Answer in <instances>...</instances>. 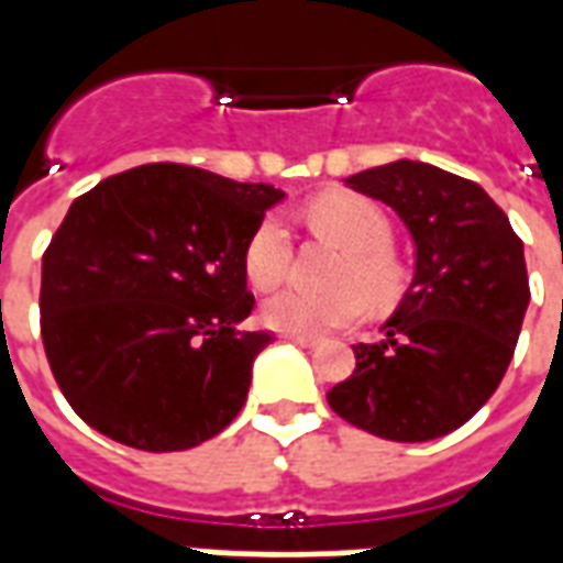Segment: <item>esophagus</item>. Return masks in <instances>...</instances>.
<instances>
[{"label":"esophagus","instance_id":"1","mask_svg":"<svg viewBox=\"0 0 563 563\" xmlns=\"http://www.w3.org/2000/svg\"><path fill=\"white\" fill-rule=\"evenodd\" d=\"M283 341L298 343V346H307V350H313V346H319L317 338H301V334H283Z\"/></svg>","mask_w":563,"mask_h":563}]
</instances>
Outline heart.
I'll use <instances>...</instances> for the list:
<instances>
[{
  "mask_svg": "<svg viewBox=\"0 0 563 563\" xmlns=\"http://www.w3.org/2000/svg\"><path fill=\"white\" fill-rule=\"evenodd\" d=\"M307 220L313 229L334 238L350 258L343 262L341 283L365 289L374 301H386L398 292L401 271L391 258V222L377 208L353 192H329L319 196L307 208ZM292 258L289 229L280 217H265L244 246V274L256 289H271L286 277ZM358 289H338V292L317 295L305 289H280L262 305V322L283 334L319 338L334 329H343L365 313V295Z\"/></svg>",
  "mask_w": 563,
  "mask_h": 563,
  "instance_id": "heart-1",
  "label": "heart"
}]
</instances>
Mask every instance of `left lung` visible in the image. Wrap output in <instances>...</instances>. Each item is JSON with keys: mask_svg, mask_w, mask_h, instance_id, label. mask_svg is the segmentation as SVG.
Returning a JSON list of instances; mask_svg holds the SVG:
<instances>
[{"mask_svg": "<svg viewBox=\"0 0 563 563\" xmlns=\"http://www.w3.org/2000/svg\"><path fill=\"white\" fill-rule=\"evenodd\" d=\"M410 229L416 274L377 343L329 391L334 413L367 434L422 443L455 431L507 374L531 301L525 246L483 186L398 159L346 177Z\"/></svg>", "mask_w": 563, "mask_h": 563, "instance_id": "8db88e82", "label": "left lung"}]
</instances>
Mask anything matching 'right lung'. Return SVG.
<instances>
[{"mask_svg":"<svg viewBox=\"0 0 563 563\" xmlns=\"http://www.w3.org/2000/svg\"><path fill=\"white\" fill-rule=\"evenodd\" d=\"M286 196L153 162L71 201L42 258V341L71 410L144 452H180L241 413L268 331L244 246Z\"/></svg>","mask_w":563,"mask_h":563,"instance_id":"obj_1","label":"right lung"}]
</instances>
